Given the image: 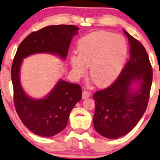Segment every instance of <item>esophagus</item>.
I'll list each match as a JSON object with an SVG mask.
<instances>
[{"label": "esophagus", "instance_id": "1", "mask_svg": "<svg viewBox=\"0 0 160 160\" xmlns=\"http://www.w3.org/2000/svg\"><path fill=\"white\" fill-rule=\"evenodd\" d=\"M89 97H90V92L89 90H83V93H82V98H83V99H86V98H89Z\"/></svg>", "mask_w": 160, "mask_h": 160}]
</instances>
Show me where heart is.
Here are the masks:
<instances>
[{
    "label": "heart",
    "instance_id": "b5f03b06",
    "mask_svg": "<svg viewBox=\"0 0 160 160\" xmlns=\"http://www.w3.org/2000/svg\"><path fill=\"white\" fill-rule=\"evenodd\" d=\"M128 45L122 35L98 31L79 41L78 56L70 57L74 73L81 77L90 67L89 77L98 86L111 83L118 76L127 58Z\"/></svg>",
    "mask_w": 160,
    "mask_h": 160
}]
</instances>
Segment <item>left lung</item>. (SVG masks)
<instances>
[{"instance_id": "left-lung-1", "label": "left lung", "mask_w": 160, "mask_h": 160, "mask_svg": "<svg viewBox=\"0 0 160 160\" xmlns=\"http://www.w3.org/2000/svg\"><path fill=\"white\" fill-rule=\"evenodd\" d=\"M125 33L130 43L129 60L111 86L93 96L94 128L108 138L123 136L136 125L147 108L152 82V68L146 49L138 40ZM136 81L140 87L133 92L130 88Z\"/></svg>"}]
</instances>
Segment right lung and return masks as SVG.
Instances as JSON below:
<instances>
[{
    "label": "right lung",
    "mask_w": 160,
    "mask_h": 160,
    "mask_svg": "<svg viewBox=\"0 0 160 160\" xmlns=\"http://www.w3.org/2000/svg\"><path fill=\"white\" fill-rule=\"evenodd\" d=\"M79 28L75 25H50L29 34L18 48L11 66L14 104L22 123L31 132L43 137H51L66 128L70 111L81 99L79 84L59 80L46 98H28L22 90L19 69L22 59L38 52L54 53L65 59L71 39Z\"/></svg>",
    "instance_id": "obj_1"
}]
</instances>
